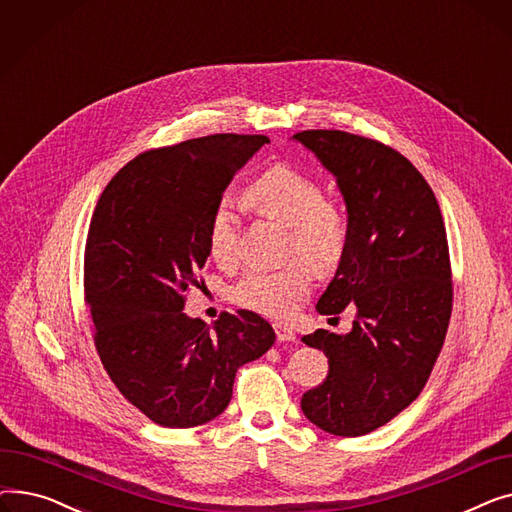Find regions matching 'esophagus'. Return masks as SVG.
<instances>
[{
    "mask_svg": "<svg viewBox=\"0 0 512 512\" xmlns=\"http://www.w3.org/2000/svg\"><path fill=\"white\" fill-rule=\"evenodd\" d=\"M274 330H276L278 342H292L294 338H297V336H294V332L284 324H274Z\"/></svg>",
    "mask_w": 512,
    "mask_h": 512,
    "instance_id": "obj_1",
    "label": "esophagus"
}]
</instances>
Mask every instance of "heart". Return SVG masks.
Instances as JSON below:
<instances>
[{
    "instance_id": "heart-1",
    "label": "heart",
    "mask_w": 512,
    "mask_h": 512,
    "mask_svg": "<svg viewBox=\"0 0 512 512\" xmlns=\"http://www.w3.org/2000/svg\"><path fill=\"white\" fill-rule=\"evenodd\" d=\"M247 203L288 228L286 253L292 261L280 270H251L232 288V301L265 317L282 319L309 297L313 272H330L340 261L348 222L344 209L326 199L324 186L288 164H276L253 180L245 191ZM240 249V218L230 201H220L207 224V251L220 265H232ZM308 262L305 264L304 261Z\"/></svg>"
}]
</instances>
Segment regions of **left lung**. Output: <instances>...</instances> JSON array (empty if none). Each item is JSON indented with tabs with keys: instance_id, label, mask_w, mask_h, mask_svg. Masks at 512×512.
Wrapping results in <instances>:
<instances>
[{
	"instance_id": "1",
	"label": "left lung",
	"mask_w": 512,
	"mask_h": 512,
	"mask_svg": "<svg viewBox=\"0 0 512 512\" xmlns=\"http://www.w3.org/2000/svg\"><path fill=\"white\" fill-rule=\"evenodd\" d=\"M340 186L348 238L315 309L357 311L353 330L319 328L303 342L324 351L328 378L301 398L305 417L355 438L386 425L421 394L452 313V270L436 195L396 149L344 130L294 134Z\"/></svg>"
}]
</instances>
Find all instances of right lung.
Returning <instances> with one entry per match:
<instances>
[{"instance_id": "add662e5", "label": "right lung", "mask_w": 512, "mask_h": 512, "mask_svg": "<svg viewBox=\"0 0 512 512\" xmlns=\"http://www.w3.org/2000/svg\"><path fill=\"white\" fill-rule=\"evenodd\" d=\"M263 134H209L134 157L107 182L85 245L93 340L120 394L161 427H197L224 413L238 367L276 334L247 309L209 328L182 313L203 284L207 224Z\"/></svg>"}]
</instances>
